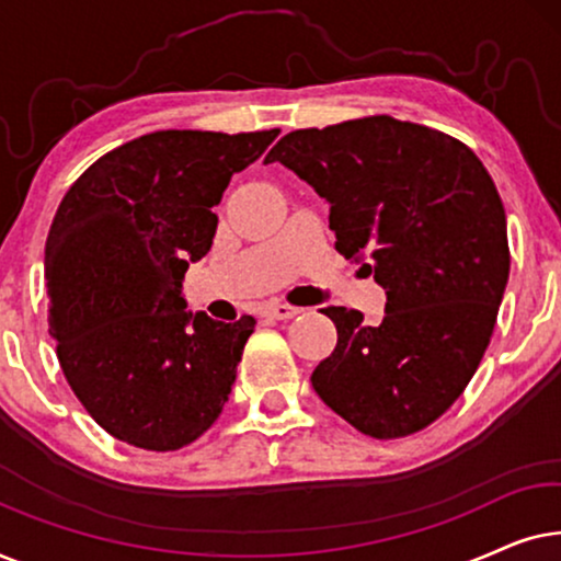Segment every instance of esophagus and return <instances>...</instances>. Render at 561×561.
<instances>
[{"label": "esophagus", "instance_id": "1", "mask_svg": "<svg viewBox=\"0 0 561 561\" xmlns=\"http://www.w3.org/2000/svg\"><path fill=\"white\" fill-rule=\"evenodd\" d=\"M263 313L267 319H278V321H286V319H294L301 313L298 306H288V304H280V301H273V304H265L263 306Z\"/></svg>", "mask_w": 561, "mask_h": 561}]
</instances>
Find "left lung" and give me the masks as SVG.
Segmentation results:
<instances>
[{
	"mask_svg": "<svg viewBox=\"0 0 561 561\" xmlns=\"http://www.w3.org/2000/svg\"><path fill=\"white\" fill-rule=\"evenodd\" d=\"M265 160L324 198L334 248L386 288L375 327L321 309L336 347L313 390L375 439L428 426L478 370L508 283L505 209L485 165L455 137L388 114L296 129Z\"/></svg>",
	"mask_w": 561,
	"mask_h": 561,
	"instance_id": "8db88e82",
	"label": "left lung"
}]
</instances>
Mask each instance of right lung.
Wrapping results in <instances>:
<instances>
[{
    "label": "right lung",
    "mask_w": 561,
    "mask_h": 561,
    "mask_svg": "<svg viewBox=\"0 0 561 561\" xmlns=\"http://www.w3.org/2000/svg\"><path fill=\"white\" fill-rule=\"evenodd\" d=\"M278 133L142 135L60 202L45 242L50 336L68 386L114 439L173 451L225 409L255 319L186 311L183 275L211 248L232 175Z\"/></svg>",
    "instance_id": "add662e5"
}]
</instances>
